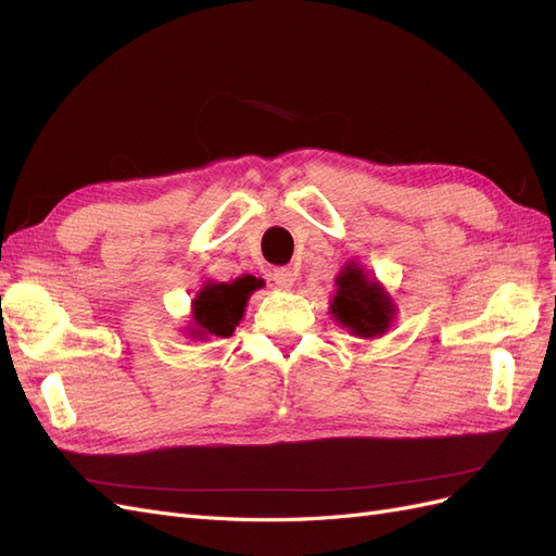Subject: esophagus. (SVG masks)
<instances>
[{
  "instance_id": "obj_1",
  "label": "esophagus",
  "mask_w": 556,
  "mask_h": 556,
  "mask_svg": "<svg viewBox=\"0 0 556 556\" xmlns=\"http://www.w3.org/2000/svg\"><path fill=\"white\" fill-rule=\"evenodd\" d=\"M271 280L278 285V288H282V290H290L292 285H294V271H290L288 266H278V268H274Z\"/></svg>"
}]
</instances>
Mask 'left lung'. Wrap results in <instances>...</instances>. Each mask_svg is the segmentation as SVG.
<instances>
[{"mask_svg":"<svg viewBox=\"0 0 556 556\" xmlns=\"http://www.w3.org/2000/svg\"><path fill=\"white\" fill-rule=\"evenodd\" d=\"M336 323L348 327L359 339H376L390 329L396 315L392 296L368 276L357 262H348L336 276V294L329 304Z\"/></svg>","mask_w":556,"mask_h":556,"instance_id":"left-lung-1","label":"left lung"}]
</instances>
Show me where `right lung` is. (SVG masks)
Instances as JSON below:
<instances>
[{
  "instance_id": "1",
  "label": "right lung",
  "mask_w": 556,
  "mask_h": 556,
  "mask_svg": "<svg viewBox=\"0 0 556 556\" xmlns=\"http://www.w3.org/2000/svg\"><path fill=\"white\" fill-rule=\"evenodd\" d=\"M257 288L260 280L252 276L231 282H206L192 301V339L206 341L211 336H231L241 323L250 294Z\"/></svg>"
}]
</instances>
